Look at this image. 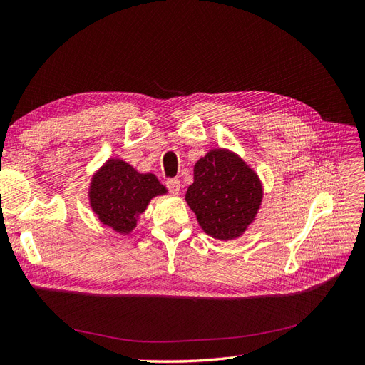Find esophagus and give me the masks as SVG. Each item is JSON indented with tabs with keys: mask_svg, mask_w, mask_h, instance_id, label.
Returning a JSON list of instances; mask_svg holds the SVG:
<instances>
[{
	"mask_svg": "<svg viewBox=\"0 0 365 365\" xmlns=\"http://www.w3.org/2000/svg\"><path fill=\"white\" fill-rule=\"evenodd\" d=\"M165 185H168V189L172 195H178L181 190V182L178 178H172L165 181Z\"/></svg>",
	"mask_w": 365,
	"mask_h": 365,
	"instance_id": "esophagus-1",
	"label": "esophagus"
}]
</instances>
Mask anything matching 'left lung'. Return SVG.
<instances>
[{
	"label": "left lung",
	"instance_id": "left-lung-1",
	"mask_svg": "<svg viewBox=\"0 0 365 365\" xmlns=\"http://www.w3.org/2000/svg\"><path fill=\"white\" fill-rule=\"evenodd\" d=\"M262 200L259 175L237 153L212 149L195 163L185 201L208 236L240 237L256 219Z\"/></svg>",
	"mask_w": 365,
	"mask_h": 365
}]
</instances>
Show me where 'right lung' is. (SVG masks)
I'll list each match as a JSON object with an SVG mask.
<instances>
[{
    "label": "right lung",
    "mask_w": 365,
    "mask_h": 365,
    "mask_svg": "<svg viewBox=\"0 0 365 365\" xmlns=\"http://www.w3.org/2000/svg\"><path fill=\"white\" fill-rule=\"evenodd\" d=\"M165 193L168 189L153 173H140L123 160L109 158L93 175L88 200L103 225L129 235L153 197Z\"/></svg>",
    "instance_id": "right-lung-1"
}]
</instances>
